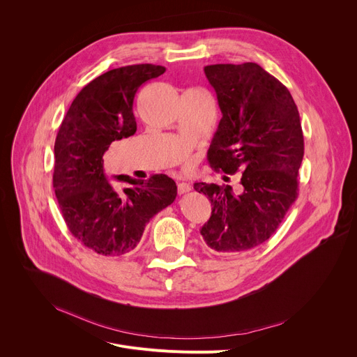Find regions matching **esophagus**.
Instances as JSON below:
<instances>
[{"label": "esophagus", "instance_id": "esophagus-1", "mask_svg": "<svg viewBox=\"0 0 357 357\" xmlns=\"http://www.w3.org/2000/svg\"><path fill=\"white\" fill-rule=\"evenodd\" d=\"M189 190H190V185L189 183H186V182H179L178 183V193H179V195H183V193H186Z\"/></svg>", "mask_w": 357, "mask_h": 357}]
</instances>
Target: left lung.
Instances as JSON below:
<instances>
[{"label":"left lung","instance_id":"obj_1","mask_svg":"<svg viewBox=\"0 0 357 357\" xmlns=\"http://www.w3.org/2000/svg\"><path fill=\"white\" fill-rule=\"evenodd\" d=\"M205 75L222 112L209 165L231 175L242 171V192L204 182L193 188L212 205L201 229L205 245L231 255L266 242L296 201L303 132L289 89L257 63H215L205 67Z\"/></svg>","mask_w":357,"mask_h":357}]
</instances>
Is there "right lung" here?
I'll return each instance as SVG.
<instances>
[{
  "label": "right lung",
  "mask_w": 357,
  "mask_h": 357,
  "mask_svg": "<svg viewBox=\"0 0 357 357\" xmlns=\"http://www.w3.org/2000/svg\"><path fill=\"white\" fill-rule=\"evenodd\" d=\"M165 71L138 63L96 77L75 96L56 134L52 183L61 213L73 236L100 255L134 252L146 223L176 198L175 181L164 174L146 181L118 175L129 183L118 190L104 172L109 145L137 132V91Z\"/></svg>",
  "instance_id": "add662e5"
}]
</instances>
